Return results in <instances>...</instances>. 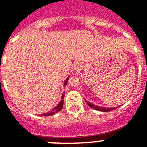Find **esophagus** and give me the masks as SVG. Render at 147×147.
Wrapping results in <instances>:
<instances>
[{
  "mask_svg": "<svg viewBox=\"0 0 147 147\" xmlns=\"http://www.w3.org/2000/svg\"><path fill=\"white\" fill-rule=\"evenodd\" d=\"M82 67L83 65L82 62H76L75 65H74V70H76V71H79V70H81V69H82Z\"/></svg>",
  "mask_w": 147,
  "mask_h": 147,
  "instance_id": "obj_1",
  "label": "esophagus"
}]
</instances>
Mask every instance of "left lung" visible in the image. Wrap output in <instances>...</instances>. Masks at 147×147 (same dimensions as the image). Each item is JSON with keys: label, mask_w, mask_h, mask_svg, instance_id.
<instances>
[{"label": "left lung", "mask_w": 147, "mask_h": 147, "mask_svg": "<svg viewBox=\"0 0 147 147\" xmlns=\"http://www.w3.org/2000/svg\"><path fill=\"white\" fill-rule=\"evenodd\" d=\"M86 103H87L88 105H89V107H92V108H94V109L95 110H98V111H112V110H114L117 108V107H110V108H106V107H104L95 106V105H94L93 104H91L90 102H88V100H86Z\"/></svg>", "instance_id": "left-lung-1"}]
</instances>
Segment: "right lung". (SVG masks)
<instances>
[{
  "label": "right lung",
  "instance_id": "right-lung-1",
  "mask_svg": "<svg viewBox=\"0 0 147 147\" xmlns=\"http://www.w3.org/2000/svg\"><path fill=\"white\" fill-rule=\"evenodd\" d=\"M69 77H68V78H67L66 80L65 81V82H64V85L65 86L67 84V82H68V79H69ZM64 96H65V94L63 93L62 95V98H61V101H60L59 103V105L56 106L55 107H54L52 111H50L49 112H47V113H45V114H41V115H42V116H50V115H53L54 114H55V113H57V112L60 111L61 110H62V106H63V98H64Z\"/></svg>",
  "mask_w": 147,
  "mask_h": 147
}]
</instances>
